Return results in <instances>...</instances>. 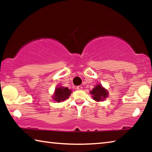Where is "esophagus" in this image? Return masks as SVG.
Returning a JSON list of instances; mask_svg holds the SVG:
<instances>
[{"label": "esophagus", "instance_id": "obj_1", "mask_svg": "<svg viewBox=\"0 0 152 152\" xmlns=\"http://www.w3.org/2000/svg\"><path fill=\"white\" fill-rule=\"evenodd\" d=\"M76 88L79 90V91H80V90H82V86H78L76 87Z\"/></svg>", "mask_w": 152, "mask_h": 152}]
</instances>
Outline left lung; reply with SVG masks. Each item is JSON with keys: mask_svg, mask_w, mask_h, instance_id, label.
<instances>
[{"mask_svg": "<svg viewBox=\"0 0 152 152\" xmlns=\"http://www.w3.org/2000/svg\"><path fill=\"white\" fill-rule=\"evenodd\" d=\"M91 94H92V98L94 101L97 102L103 101L107 97H108V91L102 87L101 84H97L94 88L91 91Z\"/></svg>", "mask_w": 152, "mask_h": 152, "instance_id": "8db88e82", "label": "left lung"}]
</instances>
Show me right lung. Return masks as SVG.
Instances as JSON below:
<instances>
[{
  "label": "right lung",
  "instance_id": "obj_1",
  "mask_svg": "<svg viewBox=\"0 0 152 152\" xmlns=\"http://www.w3.org/2000/svg\"><path fill=\"white\" fill-rule=\"evenodd\" d=\"M72 93V91H70L68 88L66 87L60 86L57 87L55 90V92L53 94V99L55 101L60 102L61 101H65L66 99H68L69 96Z\"/></svg>",
  "mask_w": 152,
  "mask_h": 152
}]
</instances>
